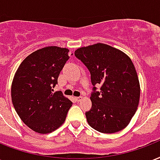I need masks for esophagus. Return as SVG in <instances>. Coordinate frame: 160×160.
<instances>
[{"mask_svg":"<svg viewBox=\"0 0 160 160\" xmlns=\"http://www.w3.org/2000/svg\"><path fill=\"white\" fill-rule=\"evenodd\" d=\"M75 99L76 102H80L82 100V96H77V97H75Z\"/></svg>","mask_w":160,"mask_h":160,"instance_id":"obj_1","label":"esophagus"}]
</instances>
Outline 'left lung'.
<instances>
[{"label": "left lung", "mask_w": 160, "mask_h": 160, "mask_svg": "<svg viewBox=\"0 0 160 160\" xmlns=\"http://www.w3.org/2000/svg\"><path fill=\"white\" fill-rule=\"evenodd\" d=\"M75 57L91 73L93 91L91 109L85 112L89 125L103 133L125 128L137 111L139 80L131 58L119 49L104 43L78 48ZM102 85L101 91L95 85Z\"/></svg>", "instance_id": "1"}]
</instances>
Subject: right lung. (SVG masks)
I'll list each match as a JSON object with an SVG mask.
<instances>
[{
  "label": "right lung",
  "instance_id": "obj_1",
  "mask_svg": "<svg viewBox=\"0 0 160 160\" xmlns=\"http://www.w3.org/2000/svg\"><path fill=\"white\" fill-rule=\"evenodd\" d=\"M65 48L49 46L29 54L16 72L12 101L24 123L38 133H48L64 123L72 102L61 91L53 92L69 58Z\"/></svg>",
  "mask_w": 160,
  "mask_h": 160
}]
</instances>
